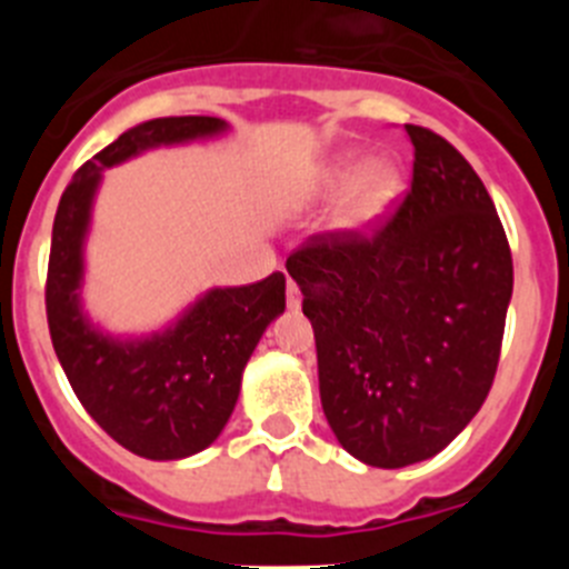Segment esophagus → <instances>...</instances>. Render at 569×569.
Wrapping results in <instances>:
<instances>
[{
    "label": "esophagus",
    "instance_id": "34e87169",
    "mask_svg": "<svg viewBox=\"0 0 569 569\" xmlns=\"http://www.w3.org/2000/svg\"><path fill=\"white\" fill-rule=\"evenodd\" d=\"M288 308L290 310H299L301 308V293H299V288H296L293 281H288Z\"/></svg>",
    "mask_w": 569,
    "mask_h": 569
}]
</instances>
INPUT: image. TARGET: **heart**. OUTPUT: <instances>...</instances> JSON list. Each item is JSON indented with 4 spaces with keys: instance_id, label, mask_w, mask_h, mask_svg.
<instances>
[{
    "instance_id": "1",
    "label": "heart",
    "mask_w": 569,
    "mask_h": 569,
    "mask_svg": "<svg viewBox=\"0 0 569 569\" xmlns=\"http://www.w3.org/2000/svg\"><path fill=\"white\" fill-rule=\"evenodd\" d=\"M345 189L333 213L339 233H361L379 222L401 190V170L385 156H370L361 162L359 150H341L321 164L313 179L316 196H333Z\"/></svg>"
}]
</instances>
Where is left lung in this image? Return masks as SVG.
<instances>
[{"label": "left lung", "mask_w": 569, "mask_h": 569, "mask_svg": "<svg viewBox=\"0 0 569 569\" xmlns=\"http://www.w3.org/2000/svg\"><path fill=\"white\" fill-rule=\"evenodd\" d=\"M405 130L413 182L393 219L288 259L330 430L385 470L433 459L479 413L512 296L510 244L476 170L433 130Z\"/></svg>", "instance_id": "8db88e82"}]
</instances>
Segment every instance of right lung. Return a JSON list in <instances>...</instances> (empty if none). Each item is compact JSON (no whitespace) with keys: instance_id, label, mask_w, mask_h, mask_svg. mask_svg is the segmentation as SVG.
<instances>
[{"instance_id":"1","label":"right lung","mask_w":569,"mask_h":569,"mask_svg":"<svg viewBox=\"0 0 569 569\" xmlns=\"http://www.w3.org/2000/svg\"><path fill=\"white\" fill-rule=\"evenodd\" d=\"M228 133L216 116H164L124 130L77 170L53 219L48 261V328L82 407L113 441L153 461H176L213 445L233 413L241 373L270 321L284 313V273L202 293L148 336H110L82 308L84 239L102 170L153 148Z\"/></svg>"}]
</instances>
